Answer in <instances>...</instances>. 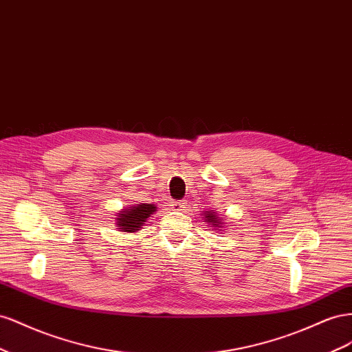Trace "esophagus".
I'll return each mask as SVG.
<instances>
[{
  "instance_id": "esophagus-1",
  "label": "esophagus",
  "mask_w": 352,
  "mask_h": 352,
  "mask_svg": "<svg viewBox=\"0 0 352 352\" xmlns=\"http://www.w3.org/2000/svg\"><path fill=\"white\" fill-rule=\"evenodd\" d=\"M170 206H173L175 210H184V208H186L187 205H186L184 202H174Z\"/></svg>"
}]
</instances>
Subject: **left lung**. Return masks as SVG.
Wrapping results in <instances>:
<instances>
[{
  "mask_svg": "<svg viewBox=\"0 0 352 352\" xmlns=\"http://www.w3.org/2000/svg\"><path fill=\"white\" fill-rule=\"evenodd\" d=\"M205 217H204V219H205V223L206 224H209L210 227H212L214 230H218V232H221V228H224V219L221 218L217 212H214V210H205V214H204Z\"/></svg>",
  "mask_w": 352,
  "mask_h": 352,
  "instance_id": "8db88e82",
  "label": "left lung"
}]
</instances>
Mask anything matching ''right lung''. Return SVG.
Wrapping results in <instances>:
<instances>
[{
  "label": "right lung",
  "mask_w": 352,
  "mask_h": 352,
  "mask_svg": "<svg viewBox=\"0 0 352 352\" xmlns=\"http://www.w3.org/2000/svg\"><path fill=\"white\" fill-rule=\"evenodd\" d=\"M157 210L153 204H138L124 208L119 210L115 218V226L119 232L124 233H137L147 223V219Z\"/></svg>",
  "instance_id": "add662e5"
}]
</instances>
